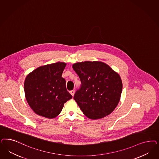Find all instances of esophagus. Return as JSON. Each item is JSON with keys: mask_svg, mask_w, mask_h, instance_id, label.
<instances>
[{"mask_svg": "<svg viewBox=\"0 0 159 159\" xmlns=\"http://www.w3.org/2000/svg\"><path fill=\"white\" fill-rule=\"evenodd\" d=\"M70 93L71 94L72 96L73 97L74 95V93H75V91L74 90H72L71 91H70Z\"/></svg>", "mask_w": 159, "mask_h": 159, "instance_id": "esophagus-1", "label": "esophagus"}]
</instances>
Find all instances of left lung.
<instances>
[{"label":"left lung","mask_w":159,"mask_h":159,"mask_svg":"<svg viewBox=\"0 0 159 159\" xmlns=\"http://www.w3.org/2000/svg\"><path fill=\"white\" fill-rule=\"evenodd\" d=\"M81 81L74 99L83 113L91 119L112 112L120 99L122 82L118 72L101 61L77 62L72 65Z\"/></svg>","instance_id":"1"}]
</instances>
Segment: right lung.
<instances>
[{"label":"right lung","mask_w":159,"mask_h":159,"mask_svg":"<svg viewBox=\"0 0 159 159\" xmlns=\"http://www.w3.org/2000/svg\"><path fill=\"white\" fill-rule=\"evenodd\" d=\"M66 65L62 62L45 65L26 77L24 89L26 100L38 115L56 118L61 112L64 104L72 98L67 91L65 79L61 77Z\"/></svg>","instance_id":"obj_1"}]
</instances>
